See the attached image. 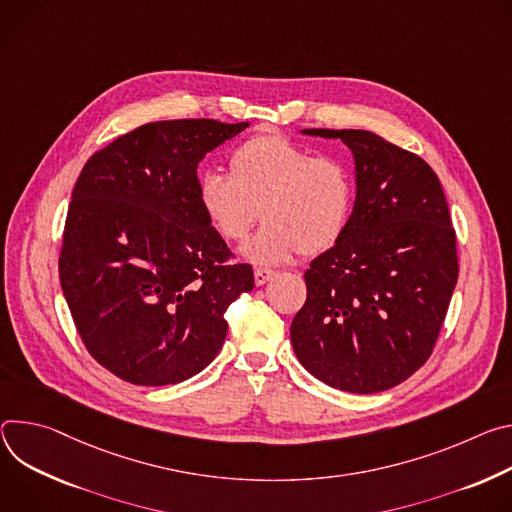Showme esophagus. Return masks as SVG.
I'll return each instance as SVG.
<instances>
[{"mask_svg": "<svg viewBox=\"0 0 512 512\" xmlns=\"http://www.w3.org/2000/svg\"><path fill=\"white\" fill-rule=\"evenodd\" d=\"M272 276H274V270H270V268H256V270H254V282H256L258 287L266 285V282H268Z\"/></svg>", "mask_w": 512, "mask_h": 512, "instance_id": "esophagus-1", "label": "esophagus"}]
</instances>
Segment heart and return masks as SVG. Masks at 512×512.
I'll use <instances>...</instances> for the list:
<instances>
[{
	"label": "heart",
	"instance_id": "b5f03b06",
	"mask_svg": "<svg viewBox=\"0 0 512 512\" xmlns=\"http://www.w3.org/2000/svg\"><path fill=\"white\" fill-rule=\"evenodd\" d=\"M197 205L217 238L240 244L258 215L262 230L242 254L256 264H282L295 254L317 256L344 238L354 211L348 166L280 134L246 140L230 156V177L203 173Z\"/></svg>",
	"mask_w": 512,
	"mask_h": 512
}]
</instances>
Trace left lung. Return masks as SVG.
<instances>
[{"label": "left lung", "mask_w": 512, "mask_h": 512, "mask_svg": "<svg viewBox=\"0 0 512 512\" xmlns=\"http://www.w3.org/2000/svg\"><path fill=\"white\" fill-rule=\"evenodd\" d=\"M354 154L356 203L344 238L305 272L291 323L299 362L356 394L388 390L431 356L458 282L441 183L417 154L366 130H303Z\"/></svg>", "instance_id": "obj_1"}]
</instances>
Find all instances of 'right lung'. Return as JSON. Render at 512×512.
<instances>
[{
    "mask_svg": "<svg viewBox=\"0 0 512 512\" xmlns=\"http://www.w3.org/2000/svg\"><path fill=\"white\" fill-rule=\"evenodd\" d=\"M248 128L215 120L140 126L95 152L67 211L59 276L87 352L138 384H177L207 368L225 311L252 291L197 205V166Z\"/></svg>",
    "mask_w": 512,
    "mask_h": 512,
    "instance_id": "add662e5",
    "label": "right lung"
}]
</instances>
